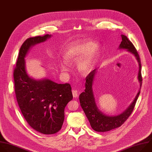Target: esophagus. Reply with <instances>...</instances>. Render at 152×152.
I'll return each mask as SVG.
<instances>
[{
	"mask_svg": "<svg viewBox=\"0 0 152 152\" xmlns=\"http://www.w3.org/2000/svg\"><path fill=\"white\" fill-rule=\"evenodd\" d=\"M72 95H73L74 98H77V97L78 96V94L77 90L72 89Z\"/></svg>",
	"mask_w": 152,
	"mask_h": 152,
	"instance_id": "esophagus-1",
	"label": "esophagus"
}]
</instances>
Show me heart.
<instances>
[{
  "mask_svg": "<svg viewBox=\"0 0 152 152\" xmlns=\"http://www.w3.org/2000/svg\"><path fill=\"white\" fill-rule=\"evenodd\" d=\"M99 54V47L93 42H81L72 43L64 51L63 57L65 62L71 64L80 58L77 62V69L80 74H88L94 68L96 63ZM62 72L68 71V65L64 62L59 64Z\"/></svg>",
  "mask_w": 152,
  "mask_h": 152,
  "instance_id": "1",
  "label": "heart"
}]
</instances>
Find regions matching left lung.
Wrapping results in <instances>:
<instances>
[{
	"instance_id": "8db88e82",
	"label": "left lung",
	"mask_w": 152,
	"mask_h": 152,
	"mask_svg": "<svg viewBox=\"0 0 152 152\" xmlns=\"http://www.w3.org/2000/svg\"><path fill=\"white\" fill-rule=\"evenodd\" d=\"M122 41L119 45V49H126L128 51L133 54L138 62L139 70L138 80L140 82V90L135 99L130 105L119 115L109 116L102 113L98 108L93 91V83L94 78L98 72V68H96L90 72L86 78L85 92H82L79 96L80 105L88 118L90 126L94 130L97 132H107L120 127L124 124L133 111L137 99L140 94V89L142 84L141 64L140 56L133 44L124 35H121Z\"/></svg>"
}]
</instances>
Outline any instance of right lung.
<instances>
[{"mask_svg":"<svg viewBox=\"0 0 152 152\" xmlns=\"http://www.w3.org/2000/svg\"><path fill=\"white\" fill-rule=\"evenodd\" d=\"M50 37L47 34L27 39L20 49L14 71L16 98L24 118L35 131L47 135L61 129L65 108L73 98L69 84H57L47 78L37 80L26 72L24 58L29 49Z\"/></svg>","mask_w":152,"mask_h":152,"instance_id":"obj_1","label":"right lung"}]
</instances>
